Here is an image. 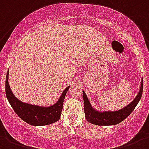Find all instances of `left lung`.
I'll list each match as a JSON object with an SVG mask.
<instances>
[{"label":"left lung","instance_id":"left-lung-1","mask_svg":"<svg viewBox=\"0 0 149 149\" xmlns=\"http://www.w3.org/2000/svg\"><path fill=\"white\" fill-rule=\"evenodd\" d=\"M143 89V78H141L140 88L136 97L132 102L127 106L117 111H98L92 107L84 91H83V99H84V108L85 118L88 122L96 125H115L122 122L135 109L139 102L142 95Z\"/></svg>","mask_w":149,"mask_h":149}]
</instances>
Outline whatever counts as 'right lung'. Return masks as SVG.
<instances>
[{
  "label": "right lung",
  "instance_id": "1",
  "mask_svg": "<svg viewBox=\"0 0 149 149\" xmlns=\"http://www.w3.org/2000/svg\"><path fill=\"white\" fill-rule=\"evenodd\" d=\"M8 75L9 71L6 76V96L14 111L21 119L31 125L34 126L47 125L58 122L60 119L62 111L63 102L70 86H68L64 90L55 104L48 107L40 106L21 102L15 97L8 83Z\"/></svg>",
  "mask_w": 149,
  "mask_h": 149
}]
</instances>
